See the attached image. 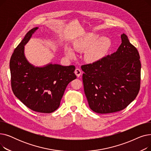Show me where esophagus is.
<instances>
[{"label": "esophagus", "mask_w": 151, "mask_h": 151, "mask_svg": "<svg viewBox=\"0 0 151 151\" xmlns=\"http://www.w3.org/2000/svg\"><path fill=\"white\" fill-rule=\"evenodd\" d=\"M81 73H82V71H81V70L80 68H76L75 69V73L76 74V75L78 77L80 76V75H81Z\"/></svg>", "instance_id": "34e87169"}]
</instances>
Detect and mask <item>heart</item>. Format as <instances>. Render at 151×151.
Returning <instances> with one entry per match:
<instances>
[{
	"mask_svg": "<svg viewBox=\"0 0 151 151\" xmlns=\"http://www.w3.org/2000/svg\"><path fill=\"white\" fill-rule=\"evenodd\" d=\"M97 41L98 35L89 34L84 37L80 42L76 43L74 45V48L76 51H80L89 49L91 47V48L86 54V58L90 62L97 61L101 58L109 46V42L106 40H103L96 44ZM95 44L96 45H95ZM65 52L68 58H73L75 57V53L73 50L70 47H66Z\"/></svg>",
	"mask_w": 151,
	"mask_h": 151,
	"instance_id": "obj_1",
	"label": "heart"
}]
</instances>
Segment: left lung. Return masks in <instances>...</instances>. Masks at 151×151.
<instances>
[{
	"mask_svg": "<svg viewBox=\"0 0 151 151\" xmlns=\"http://www.w3.org/2000/svg\"><path fill=\"white\" fill-rule=\"evenodd\" d=\"M121 40L116 52L81 65L84 93L90 108L97 113L120 111L135 99L139 91V52L125 34L121 35Z\"/></svg>",
	"mask_w": 151,
	"mask_h": 151,
	"instance_id": "left-lung-1",
	"label": "left lung"
}]
</instances>
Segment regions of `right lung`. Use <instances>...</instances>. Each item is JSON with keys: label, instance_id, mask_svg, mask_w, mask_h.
Returning <instances> with one entry per match:
<instances>
[{"label": "right lung", "instance_id": "obj_1", "mask_svg": "<svg viewBox=\"0 0 151 151\" xmlns=\"http://www.w3.org/2000/svg\"><path fill=\"white\" fill-rule=\"evenodd\" d=\"M37 29L28 32L12 55L11 86L14 96L27 108L51 113L59 108L68 83L76 78L75 67L50 64L35 67L30 64L24 54V46Z\"/></svg>", "mask_w": 151, "mask_h": 151}]
</instances>
